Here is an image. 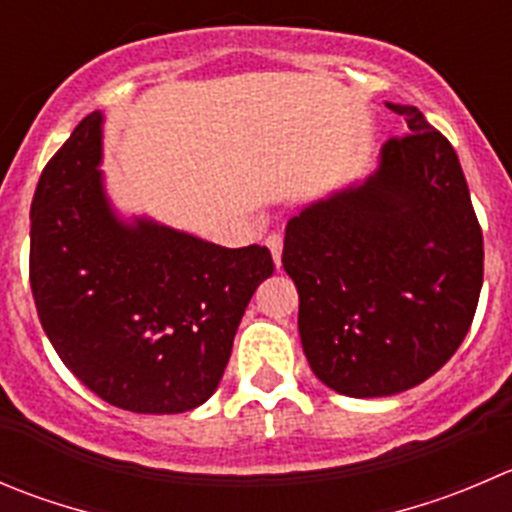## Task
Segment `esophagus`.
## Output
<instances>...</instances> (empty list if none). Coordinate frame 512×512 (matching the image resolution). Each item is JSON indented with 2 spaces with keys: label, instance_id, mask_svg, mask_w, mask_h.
<instances>
[{
  "label": "esophagus",
  "instance_id": "1",
  "mask_svg": "<svg viewBox=\"0 0 512 512\" xmlns=\"http://www.w3.org/2000/svg\"><path fill=\"white\" fill-rule=\"evenodd\" d=\"M265 245L270 247L272 260H275V265L280 267V265H282V235H277V232H272V235H267Z\"/></svg>",
  "mask_w": 512,
  "mask_h": 512
}]
</instances>
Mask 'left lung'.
Wrapping results in <instances>:
<instances>
[{"label":"left lung","mask_w":512,"mask_h":512,"mask_svg":"<svg viewBox=\"0 0 512 512\" xmlns=\"http://www.w3.org/2000/svg\"><path fill=\"white\" fill-rule=\"evenodd\" d=\"M362 187L287 222L302 350L327 388L385 398L440 370L473 325L483 230L453 145L418 107Z\"/></svg>","instance_id":"left-lung-1"}]
</instances>
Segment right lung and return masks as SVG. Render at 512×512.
I'll list each match as a JSON object with an SVG mask.
<instances>
[{"instance_id":"right-lung-1","label":"right lung","mask_w":512,"mask_h":512,"mask_svg":"<svg viewBox=\"0 0 512 512\" xmlns=\"http://www.w3.org/2000/svg\"><path fill=\"white\" fill-rule=\"evenodd\" d=\"M92 112L47 162L32 200L29 282L49 342L94 395L132 413H187L220 385L267 247L212 245L109 212Z\"/></svg>"}]
</instances>
